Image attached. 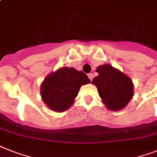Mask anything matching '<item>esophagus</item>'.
<instances>
[{
	"mask_svg": "<svg viewBox=\"0 0 157 157\" xmlns=\"http://www.w3.org/2000/svg\"><path fill=\"white\" fill-rule=\"evenodd\" d=\"M88 76H89V78H90V81H92V80H93V78H94V75H93V73H90V74H88Z\"/></svg>",
	"mask_w": 157,
	"mask_h": 157,
	"instance_id": "34e87169",
	"label": "esophagus"
}]
</instances>
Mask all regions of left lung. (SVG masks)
I'll use <instances>...</instances> for the list:
<instances>
[{
  "label": "left lung",
  "instance_id": "8db88e82",
  "mask_svg": "<svg viewBox=\"0 0 157 157\" xmlns=\"http://www.w3.org/2000/svg\"><path fill=\"white\" fill-rule=\"evenodd\" d=\"M98 76L92 83L98 88L100 98L110 110H120L133 97V84L130 77L109 64L98 67Z\"/></svg>",
  "mask_w": 157,
  "mask_h": 157
}]
</instances>
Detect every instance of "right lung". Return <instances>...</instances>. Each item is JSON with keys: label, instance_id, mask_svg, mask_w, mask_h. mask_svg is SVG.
Listing matches in <instances>:
<instances>
[{"label": "right lung", "instance_id": "right-lung-1", "mask_svg": "<svg viewBox=\"0 0 157 157\" xmlns=\"http://www.w3.org/2000/svg\"><path fill=\"white\" fill-rule=\"evenodd\" d=\"M90 83L87 75L73 67H63L48 75L41 85V97L48 107L65 111L74 103L81 85Z\"/></svg>", "mask_w": 157, "mask_h": 157}]
</instances>
